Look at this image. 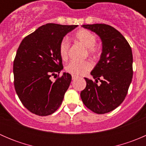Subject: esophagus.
Masks as SVG:
<instances>
[{
	"label": "esophagus",
	"instance_id": "34e87169",
	"mask_svg": "<svg viewBox=\"0 0 146 146\" xmlns=\"http://www.w3.org/2000/svg\"><path fill=\"white\" fill-rule=\"evenodd\" d=\"M77 78H78L77 76H72V79H73V80H76V79H77Z\"/></svg>",
	"mask_w": 146,
	"mask_h": 146
}]
</instances>
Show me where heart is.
<instances>
[{"mask_svg": "<svg viewBox=\"0 0 146 146\" xmlns=\"http://www.w3.org/2000/svg\"><path fill=\"white\" fill-rule=\"evenodd\" d=\"M73 39L82 46L87 48L88 53L90 56H95L99 53V48L95 46L97 42V36L95 34L87 29H80L73 36ZM69 44L66 40L61 42L59 45L60 56L64 61H66L68 57ZM92 64L90 61H71L66 66V70L73 76H78L86 74L92 69Z\"/></svg>", "mask_w": 146, "mask_h": 146, "instance_id": "heart-1", "label": "heart"}]
</instances>
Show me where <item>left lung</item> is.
I'll return each mask as SVG.
<instances>
[{
    "label": "left lung",
    "instance_id": "8db88e82",
    "mask_svg": "<svg viewBox=\"0 0 146 146\" xmlns=\"http://www.w3.org/2000/svg\"><path fill=\"white\" fill-rule=\"evenodd\" d=\"M100 36L102 54L91 71L95 80L85 78L86 88L80 92L82 102L97 114H105L118 107L124 100L133 77L131 48L118 30L105 24L83 25ZM100 80L101 84L97 85Z\"/></svg>",
    "mask_w": 146,
    "mask_h": 146
}]
</instances>
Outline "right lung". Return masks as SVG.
Returning <instances> with one entry per match:
<instances>
[{
  "label": "right lung",
  "instance_id": "right-lung-1",
  "mask_svg": "<svg viewBox=\"0 0 146 146\" xmlns=\"http://www.w3.org/2000/svg\"><path fill=\"white\" fill-rule=\"evenodd\" d=\"M78 26L46 24L25 37L19 46L13 64L15 88L23 105L33 114L50 115L62 103L71 75L63 73L54 82L50 77L63 69L59 45Z\"/></svg>",
  "mask_w": 146,
  "mask_h": 146
}]
</instances>
